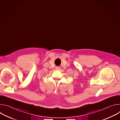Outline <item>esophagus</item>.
<instances>
[{
	"label": "esophagus",
	"instance_id": "esophagus-1",
	"mask_svg": "<svg viewBox=\"0 0 120 120\" xmlns=\"http://www.w3.org/2000/svg\"><path fill=\"white\" fill-rule=\"evenodd\" d=\"M56 69L57 70H59V69H60V67H56Z\"/></svg>",
	"mask_w": 120,
	"mask_h": 120
}]
</instances>
